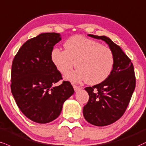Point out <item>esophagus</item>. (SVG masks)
<instances>
[{"label": "esophagus", "mask_w": 146, "mask_h": 146, "mask_svg": "<svg viewBox=\"0 0 146 146\" xmlns=\"http://www.w3.org/2000/svg\"><path fill=\"white\" fill-rule=\"evenodd\" d=\"M73 88H74V90L75 92H78L80 90H81V88L80 86H75V85H73Z\"/></svg>", "instance_id": "34e87169"}]
</instances>
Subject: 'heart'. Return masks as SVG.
I'll return each instance as SVG.
<instances>
[{
    "instance_id": "obj_1",
    "label": "heart",
    "mask_w": 146,
    "mask_h": 146,
    "mask_svg": "<svg viewBox=\"0 0 146 146\" xmlns=\"http://www.w3.org/2000/svg\"><path fill=\"white\" fill-rule=\"evenodd\" d=\"M64 50L54 47L51 60L61 74L66 75L74 66L77 69L66 76V80L79 82L86 80L95 85L103 82L110 75L114 64L111 49L99 42L80 35L68 38L64 43Z\"/></svg>"
}]
</instances>
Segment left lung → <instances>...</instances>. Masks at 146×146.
<instances>
[{"label": "left lung", "mask_w": 146, "mask_h": 146, "mask_svg": "<svg viewBox=\"0 0 146 146\" xmlns=\"http://www.w3.org/2000/svg\"><path fill=\"white\" fill-rule=\"evenodd\" d=\"M104 41L113 54L114 64L109 77L103 82L85 90L89 101L83 109L84 118L97 126L110 125L123 115L135 88L134 67L120 46L106 36L88 35Z\"/></svg>", "instance_id": "left-lung-1"}]
</instances>
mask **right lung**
Instances as JSON below:
<instances>
[{"label":"right lung","mask_w":146,"mask_h":146,"mask_svg":"<svg viewBox=\"0 0 146 146\" xmlns=\"http://www.w3.org/2000/svg\"><path fill=\"white\" fill-rule=\"evenodd\" d=\"M60 41L59 33H41L22 45L12 63V94L21 111L36 123L57 118L64 102L74 93L69 82L54 86L62 75L50 54Z\"/></svg>","instance_id":"1"}]
</instances>
